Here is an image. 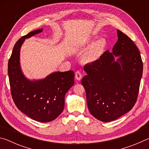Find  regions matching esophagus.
<instances>
[{"instance_id": "1", "label": "esophagus", "mask_w": 149, "mask_h": 149, "mask_svg": "<svg viewBox=\"0 0 149 149\" xmlns=\"http://www.w3.org/2000/svg\"><path fill=\"white\" fill-rule=\"evenodd\" d=\"M75 79L78 81H80L81 79L82 78V75H81V73L79 71H77L75 72Z\"/></svg>"}]
</instances>
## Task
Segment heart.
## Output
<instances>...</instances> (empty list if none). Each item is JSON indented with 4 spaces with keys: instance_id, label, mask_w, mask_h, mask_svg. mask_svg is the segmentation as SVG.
I'll use <instances>...</instances> for the list:
<instances>
[{
    "instance_id": "b5f03b06",
    "label": "heart",
    "mask_w": 149,
    "mask_h": 149,
    "mask_svg": "<svg viewBox=\"0 0 149 149\" xmlns=\"http://www.w3.org/2000/svg\"><path fill=\"white\" fill-rule=\"evenodd\" d=\"M107 42L104 38H100L94 41L93 38L87 39L85 41V47H89L83 56L87 63H93L99 60L104 54Z\"/></svg>"
}]
</instances>
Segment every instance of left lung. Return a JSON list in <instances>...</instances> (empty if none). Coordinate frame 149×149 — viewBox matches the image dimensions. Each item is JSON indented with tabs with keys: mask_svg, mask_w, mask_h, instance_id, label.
Here are the masks:
<instances>
[{
	"mask_svg": "<svg viewBox=\"0 0 149 149\" xmlns=\"http://www.w3.org/2000/svg\"><path fill=\"white\" fill-rule=\"evenodd\" d=\"M112 52L86 64L81 84L89 112L96 119L108 122L132 109L137 101L143 74V62L134 42L120 30Z\"/></svg>",
	"mask_w": 149,
	"mask_h": 149,
	"instance_id": "left-lung-1",
	"label": "left lung"
}]
</instances>
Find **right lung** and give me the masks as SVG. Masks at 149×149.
<instances>
[{
	"mask_svg": "<svg viewBox=\"0 0 149 149\" xmlns=\"http://www.w3.org/2000/svg\"><path fill=\"white\" fill-rule=\"evenodd\" d=\"M42 30L30 32L16 42L8 61V74L12 97L17 108L33 120L49 122L64 110L65 95L74 84V72H54L39 79L25 76L20 65V49L25 40Z\"/></svg>",
	"mask_w": 149,
	"mask_h": 149,
	"instance_id": "right-lung-1",
	"label": "right lung"
}]
</instances>
